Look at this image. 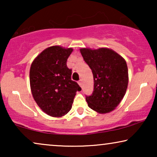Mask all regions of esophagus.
<instances>
[{"label": "esophagus", "mask_w": 157, "mask_h": 157, "mask_svg": "<svg viewBox=\"0 0 157 157\" xmlns=\"http://www.w3.org/2000/svg\"><path fill=\"white\" fill-rule=\"evenodd\" d=\"M78 83L79 84V86H82V81H81V80H79Z\"/></svg>", "instance_id": "esophagus-1"}]
</instances>
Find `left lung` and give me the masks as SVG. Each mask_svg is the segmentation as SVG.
<instances>
[{
    "label": "left lung",
    "instance_id": "8db88e82",
    "mask_svg": "<svg viewBox=\"0 0 157 157\" xmlns=\"http://www.w3.org/2000/svg\"><path fill=\"white\" fill-rule=\"evenodd\" d=\"M94 76V91L86 96L88 106L100 113L113 111L125 95L128 76L127 64L121 56L111 49H80Z\"/></svg>",
    "mask_w": 157,
    "mask_h": 157
}]
</instances>
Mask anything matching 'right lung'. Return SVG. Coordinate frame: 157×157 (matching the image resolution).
Instances as JSON below:
<instances>
[{
	"label": "right lung",
	"instance_id": "right-lung-1",
	"mask_svg": "<svg viewBox=\"0 0 157 157\" xmlns=\"http://www.w3.org/2000/svg\"><path fill=\"white\" fill-rule=\"evenodd\" d=\"M72 48L51 46L40 53L31 64L30 84L34 100L47 114L61 117L71 110L76 91L81 89L72 81V70L66 62Z\"/></svg>",
	"mask_w": 157,
	"mask_h": 157
}]
</instances>
